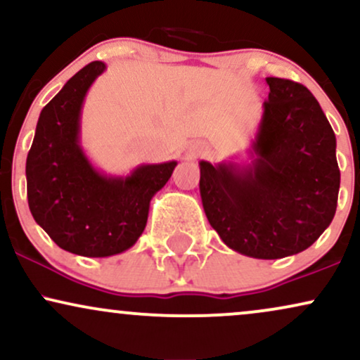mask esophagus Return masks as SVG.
<instances>
[{"instance_id": "esophagus-1", "label": "esophagus", "mask_w": 360, "mask_h": 360, "mask_svg": "<svg viewBox=\"0 0 360 360\" xmlns=\"http://www.w3.org/2000/svg\"><path fill=\"white\" fill-rule=\"evenodd\" d=\"M198 154H201V150H199V149L194 150V153H193V155H198Z\"/></svg>"}]
</instances>
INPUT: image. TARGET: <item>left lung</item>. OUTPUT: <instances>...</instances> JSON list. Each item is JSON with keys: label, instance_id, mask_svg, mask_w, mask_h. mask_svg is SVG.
I'll return each instance as SVG.
<instances>
[{"label": "left lung", "instance_id": "8db88e82", "mask_svg": "<svg viewBox=\"0 0 360 360\" xmlns=\"http://www.w3.org/2000/svg\"><path fill=\"white\" fill-rule=\"evenodd\" d=\"M268 101L250 166L201 161L202 207L224 245L259 259L297 255L319 240L337 210L335 134L317 98L268 77Z\"/></svg>", "mask_w": 360, "mask_h": 360}]
</instances>
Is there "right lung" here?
Returning <instances> with one entry per match:
<instances>
[{
    "label": "right lung",
    "mask_w": 360,
    "mask_h": 360,
    "mask_svg": "<svg viewBox=\"0 0 360 360\" xmlns=\"http://www.w3.org/2000/svg\"><path fill=\"white\" fill-rule=\"evenodd\" d=\"M103 70L105 63H89L43 107L27 158L34 221L62 250L92 258L122 253L136 243L150 199L177 164H144L125 177L105 176L90 164L80 147V112L86 90Z\"/></svg>",
    "instance_id": "obj_1"
}]
</instances>
